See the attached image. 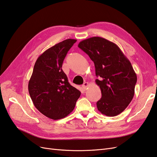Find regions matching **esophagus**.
Returning a JSON list of instances; mask_svg holds the SVG:
<instances>
[{"mask_svg":"<svg viewBox=\"0 0 157 157\" xmlns=\"http://www.w3.org/2000/svg\"><path fill=\"white\" fill-rule=\"evenodd\" d=\"M89 82H85L84 84H83V85H82V88L84 89V90H86V88L88 87V86H89Z\"/></svg>","mask_w":157,"mask_h":157,"instance_id":"1","label":"esophagus"}]
</instances>
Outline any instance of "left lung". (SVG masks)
<instances>
[{
	"instance_id": "left-lung-1",
	"label": "left lung",
	"mask_w": 157,
	"mask_h": 157,
	"mask_svg": "<svg viewBox=\"0 0 157 157\" xmlns=\"http://www.w3.org/2000/svg\"><path fill=\"white\" fill-rule=\"evenodd\" d=\"M78 46L94 63L99 78L95 82L101 92L98 111L108 117L119 115L134 96L137 75L130 61L116 44L102 37L83 40Z\"/></svg>"
}]
</instances>
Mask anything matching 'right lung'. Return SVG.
<instances>
[{
  "label": "right lung",
  "instance_id": "1",
  "mask_svg": "<svg viewBox=\"0 0 157 157\" xmlns=\"http://www.w3.org/2000/svg\"><path fill=\"white\" fill-rule=\"evenodd\" d=\"M77 42L66 39L44 52L37 58L28 84L35 107L53 120L65 118L73 111L80 92L69 83L62 64Z\"/></svg>",
  "mask_w": 157,
  "mask_h": 157
}]
</instances>
